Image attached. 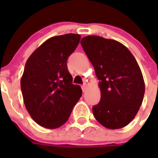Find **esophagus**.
I'll return each instance as SVG.
<instances>
[{
  "label": "esophagus",
  "instance_id": "obj_1",
  "mask_svg": "<svg viewBox=\"0 0 158 158\" xmlns=\"http://www.w3.org/2000/svg\"><path fill=\"white\" fill-rule=\"evenodd\" d=\"M82 91H83V92H85V91H86V89H87V85H86V84H84V85H82Z\"/></svg>",
  "mask_w": 158,
  "mask_h": 158
}]
</instances>
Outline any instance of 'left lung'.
<instances>
[{
    "mask_svg": "<svg viewBox=\"0 0 158 158\" xmlns=\"http://www.w3.org/2000/svg\"><path fill=\"white\" fill-rule=\"evenodd\" d=\"M80 44L99 80L101 99L92 107L95 119L109 129L124 128L138 113L145 91L136 60L114 40L87 36Z\"/></svg>",
    "mask_w": 158,
    "mask_h": 158,
    "instance_id": "8db88e82",
    "label": "left lung"
}]
</instances>
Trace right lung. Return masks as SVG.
Here are the masks:
<instances>
[{"mask_svg":"<svg viewBox=\"0 0 158 158\" xmlns=\"http://www.w3.org/2000/svg\"><path fill=\"white\" fill-rule=\"evenodd\" d=\"M80 38L75 33L49 38L27 60L20 80L22 95L28 113L40 126H62L82 96L81 87L72 83L66 63Z\"/></svg>","mask_w":158,"mask_h":158,"instance_id":"add662e5","label":"right lung"}]
</instances>
